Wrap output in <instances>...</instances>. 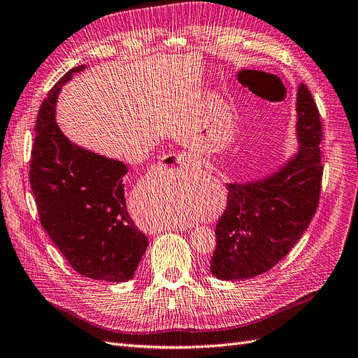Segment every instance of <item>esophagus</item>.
Instances as JSON below:
<instances>
[{"instance_id":"1","label":"esophagus","mask_w":358,"mask_h":358,"mask_svg":"<svg viewBox=\"0 0 358 358\" xmlns=\"http://www.w3.org/2000/svg\"><path fill=\"white\" fill-rule=\"evenodd\" d=\"M163 166H172L180 165L186 169H195L198 166V162L195 157H192L189 152H173V155H168L163 157Z\"/></svg>"}]
</instances>
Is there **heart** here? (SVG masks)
Returning <instances> with one entry per match:
<instances>
[{"label": "heart", "instance_id": "heart-1", "mask_svg": "<svg viewBox=\"0 0 358 358\" xmlns=\"http://www.w3.org/2000/svg\"><path fill=\"white\" fill-rule=\"evenodd\" d=\"M173 222H177V223H180V222H187V217H186V216H181V217L173 219Z\"/></svg>", "mask_w": 358, "mask_h": 358}]
</instances>
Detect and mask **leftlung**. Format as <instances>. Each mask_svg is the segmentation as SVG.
I'll return each mask as SVG.
<instances>
[{
  "label": "left lung",
  "instance_id": "1",
  "mask_svg": "<svg viewBox=\"0 0 358 358\" xmlns=\"http://www.w3.org/2000/svg\"><path fill=\"white\" fill-rule=\"evenodd\" d=\"M299 148L258 180L228 182V206L216 224L210 271L243 280L273 268L300 240L318 208L322 165L320 112L304 84L297 90Z\"/></svg>",
  "mask_w": 358,
  "mask_h": 358
}]
</instances>
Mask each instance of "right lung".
<instances>
[{"label": "right lung", "instance_id": "obj_1", "mask_svg": "<svg viewBox=\"0 0 358 358\" xmlns=\"http://www.w3.org/2000/svg\"><path fill=\"white\" fill-rule=\"evenodd\" d=\"M69 70L38 109L29 182L46 234L79 274L127 282L148 238L130 219L124 198V163L71 142L55 121L58 94L75 73Z\"/></svg>", "mask_w": 358, "mask_h": 358}]
</instances>
